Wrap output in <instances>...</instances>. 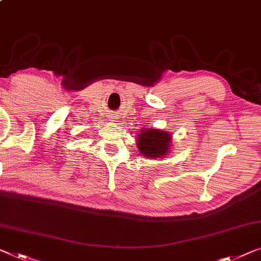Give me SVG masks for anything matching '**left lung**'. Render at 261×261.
I'll use <instances>...</instances> for the list:
<instances>
[{"label":"left lung","instance_id":"8db88e82","mask_svg":"<svg viewBox=\"0 0 261 261\" xmlns=\"http://www.w3.org/2000/svg\"><path fill=\"white\" fill-rule=\"evenodd\" d=\"M138 149L147 158L163 157L170 147V135L157 129H147L139 135Z\"/></svg>","mask_w":261,"mask_h":261}]
</instances>
